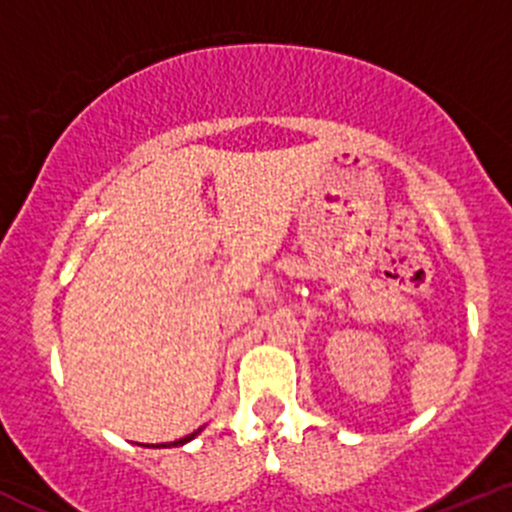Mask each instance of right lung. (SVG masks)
I'll return each mask as SVG.
<instances>
[{
    "label": "right lung",
    "instance_id": "right-lung-1",
    "mask_svg": "<svg viewBox=\"0 0 512 512\" xmlns=\"http://www.w3.org/2000/svg\"><path fill=\"white\" fill-rule=\"evenodd\" d=\"M200 430H202V428H200ZM200 430H195V433H192V435H185V438L175 440V443H162V445H152V448H177V445H185V443H190V440L195 438V435H200ZM147 448H150V445H147Z\"/></svg>",
    "mask_w": 512,
    "mask_h": 512
}]
</instances>
